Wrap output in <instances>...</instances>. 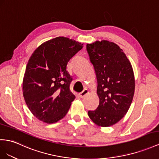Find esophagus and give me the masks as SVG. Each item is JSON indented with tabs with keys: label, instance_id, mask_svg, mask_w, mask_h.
<instances>
[{
	"label": "esophagus",
	"instance_id": "1",
	"mask_svg": "<svg viewBox=\"0 0 159 159\" xmlns=\"http://www.w3.org/2000/svg\"><path fill=\"white\" fill-rule=\"evenodd\" d=\"M88 93H89V91L87 90V89H84V90L80 93L79 96H80V98H83V97L84 96H86L88 94Z\"/></svg>",
	"mask_w": 159,
	"mask_h": 159
}]
</instances>
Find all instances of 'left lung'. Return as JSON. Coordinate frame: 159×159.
Here are the masks:
<instances>
[{"label": "left lung", "instance_id": "1", "mask_svg": "<svg viewBox=\"0 0 159 159\" xmlns=\"http://www.w3.org/2000/svg\"><path fill=\"white\" fill-rule=\"evenodd\" d=\"M95 69L99 106L88 115L100 127L117 123L127 113L132 102L135 79L132 64L119 46L107 40L87 44Z\"/></svg>", "mask_w": 159, "mask_h": 159}]
</instances>
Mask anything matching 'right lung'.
<instances>
[{
    "label": "right lung",
    "mask_w": 159,
    "mask_h": 159,
    "mask_svg": "<svg viewBox=\"0 0 159 159\" xmlns=\"http://www.w3.org/2000/svg\"><path fill=\"white\" fill-rule=\"evenodd\" d=\"M83 43L65 37L45 42L36 48L27 64L23 80L24 99L36 118L46 124L66 115L75 96L70 91L68 61Z\"/></svg>",
    "instance_id": "right-lung-1"
}]
</instances>
